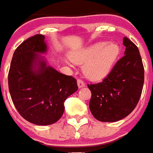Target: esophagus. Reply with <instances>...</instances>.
Segmentation results:
<instances>
[{
	"label": "esophagus",
	"instance_id": "34e87169",
	"mask_svg": "<svg viewBox=\"0 0 153 153\" xmlns=\"http://www.w3.org/2000/svg\"><path fill=\"white\" fill-rule=\"evenodd\" d=\"M77 83H78V87L79 88V89H81V88H84V87H85V82L83 80H81V79H78V81H77Z\"/></svg>",
	"mask_w": 153,
	"mask_h": 153
}]
</instances>
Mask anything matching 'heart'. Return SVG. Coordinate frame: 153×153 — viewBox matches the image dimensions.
Wrapping results in <instances>:
<instances>
[{
    "mask_svg": "<svg viewBox=\"0 0 153 153\" xmlns=\"http://www.w3.org/2000/svg\"><path fill=\"white\" fill-rule=\"evenodd\" d=\"M120 53L116 42H98L70 54L74 63L84 64V74L92 80L105 79L111 72Z\"/></svg>",
    "mask_w": 153,
    "mask_h": 153,
    "instance_id": "b5f03b06",
    "label": "heart"
}]
</instances>
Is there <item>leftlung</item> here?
Listing matches in <instances>:
<instances>
[{
	"label": "left lung",
	"mask_w": 153,
	"mask_h": 153,
	"mask_svg": "<svg viewBox=\"0 0 153 153\" xmlns=\"http://www.w3.org/2000/svg\"><path fill=\"white\" fill-rule=\"evenodd\" d=\"M124 56L101 82L88 85L91 91L90 110L95 119L115 122L131 113L141 97L144 68L138 48L123 38Z\"/></svg>",
	"instance_id": "1"
}]
</instances>
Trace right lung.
Listing matches in <instances>:
<instances>
[{"label":"right lung","instance_id":"1","mask_svg":"<svg viewBox=\"0 0 153 153\" xmlns=\"http://www.w3.org/2000/svg\"><path fill=\"white\" fill-rule=\"evenodd\" d=\"M47 53L43 35L30 37L14 52L8 74L16 109L25 120L38 126L58 121L64 111V101L78 90L74 78L48 65L42 55Z\"/></svg>","mask_w":153,"mask_h":153}]
</instances>
